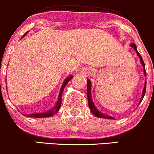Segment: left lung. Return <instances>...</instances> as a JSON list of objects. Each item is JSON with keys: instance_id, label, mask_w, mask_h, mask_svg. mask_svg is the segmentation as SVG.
Returning <instances> with one entry per match:
<instances>
[{"instance_id": "obj_1", "label": "left lung", "mask_w": 154, "mask_h": 154, "mask_svg": "<svg viewBox=\"0 0 154 154\" xmlns=\"http://www.w3.org/2000/svg\"><path fill=\"white\" fill-rule=\"evenodd\" d=\"M131 47L132 48H133L135 49V52H136L137 55L139 57H140V63H141V64L143 65V67L144 68V74L146 75V69H145V64H144V62L143 60V58L141 57V55H140V53L138 52V50H137V48H136V45H135L134 43H133V44H131ZM146 81L145 83V87L143 88V95H142V99L141 100H140V102H141V101L143 100V99L144 96H145V94H146ZM87 97H88V106H89V109H91V112L92 113L94 114V115H95V116L98 117H101V118H106V119H114L113 117H110V116H108V115H104V114L100 112L99 111L98 109L96 108V106H94V104L93 103V101H92L91 99V81H90L88 79H87Z\"/></svg>"}]
</instances>
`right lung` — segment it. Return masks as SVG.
<instances>
[{"label": "right lung", "mask_w": 154, "mask_h": 154, "mask_svg": "<svg viewBox=\"0 0 154 154\" xmlns=\"http://www.w3.org/2000/svg\"><path fill=\"white\" fill-rule=\"evenodd\" d=\"M27 32H26V33H27ZM26 34H24V35H26ZM24 35H23V37H24ZM73 75H71V76H68L66 79V80H65L64 82H63L62 88H61V89H60V92L58 100H57V103H56L55 106H54V107L52 108V109L49 110V111L46 112L32 114V115H29V116L30 117H34V118H41V117H50L53 116L54 115H55V114L59 111L60 107V106H61V102H62V94L63 92V90H64L65 86H66L67 84L69 82V81L70 80V79H72V78H73ZM27 116H28V115H27Z\"/></svg>", "instance_id": "add662e5"}]
</instances>
